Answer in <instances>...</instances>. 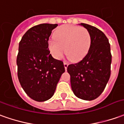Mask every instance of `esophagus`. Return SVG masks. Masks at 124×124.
Wrapping results in <instances>:
<instances>
[{
	"mask_svg": "<svg viewBox=\"0 0 124 124\" xmlns=\"http://www.w3.org/2000/svg\"><path fill=\"white\" fill-rule=\"evenodd\" d=\"M64 67H65V70H67V67H68V63H66V62H64Z\"/></svg>",
	"mask_w": 124,
	"mask_h": 124,
	"instance_id": "obj_1",
	"label": "esophagus"
}]
</instances>
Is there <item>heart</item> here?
<instances>
[{
	"instance_id": "heart-1",
	"label": "heart",
	"mask_w": 124,
	"mask_h": 124,
	"mask_svg": "<svg viewBox=\"0 0 124 124\" xmlns=\"http://www.w3.org/2000/svg\"><path fill=\"white\" fill-rule=\"evenodd\" d=\"M54 39L48 40V48L55 59H61L66 53L73 62L82 59L89 50L91 36L86 28L65 25L58 28ZM66 51H64V48Z\"/></svg>"
}]
</instances>
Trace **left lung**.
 Segmentation results:
<instances>
[{"label":"left lung","instance_id":"left-lung-1","mask_svg":"<svg viewBox=\"0 0 124 124\" xmlns=\"http://www.w3.org/2000/svg\"><path fill=\"white\" fill-rule=\"evenodd\" d=\"M89 31L91 43L86 55L80 62L69 65L71 89L81 99L92 101L101 94L111 75V54L109 40L103 31L80 23Z\"/></svg>","mask_w":124,"mask_h":124}]
</instances>
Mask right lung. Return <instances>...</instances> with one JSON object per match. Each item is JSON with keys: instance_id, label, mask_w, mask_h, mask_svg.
<instances>
[{"instance_id": "obj_1", "label": "right lung", "mask_w": 124, "mask_h": 124, "mask_svg": "<svg viewBox=\"0 0 124 124\" xmlns=\"http://www.w3.org/2000/svg\"><path fill=\"white\" fill-rule=\"evenodd\" d=\"M57 24L42 23L29 29L19 44L17 76L25 93L38 102L50 99L65 67L54 59L48 49V39Z\"/></svg>"}]
</instances>
